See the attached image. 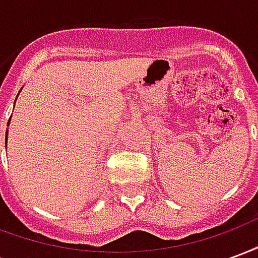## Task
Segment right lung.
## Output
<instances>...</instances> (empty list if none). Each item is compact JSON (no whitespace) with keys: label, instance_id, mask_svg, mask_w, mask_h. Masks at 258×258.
Segmentation results:
<instances>
[{"label":"right lung","instance_id":"obj_1","mask_svg":"<svg viewBox=\"0 0 258 258\" xmlns=\"http://www.w3.org/2000/svg\"><path fill=\"white\" fill-rule=\"evenodd\" d=\"M16 98H18V96H16ZM8 124H9V121H8ZM7 135H8V130H7ZM5 142H7V138H5Z\"/></svg>","mask_w":258,"mask_h":258}]
</instances>
